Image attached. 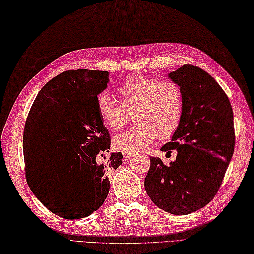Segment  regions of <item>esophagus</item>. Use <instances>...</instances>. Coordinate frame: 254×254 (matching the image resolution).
<instances>
[{
	"label": "esophagus",
	"mask_w": 254,
	"mask_h": 254,
	"mask_svg": "<svg viewBox=\"0 0 254 254\" xmlns=\"http://www.w3.org/2000/svg\"><path fill=\"white\" fill-rule=\"evenodd\" d=\"M133 154H134V152H133V151H124V152H123V156L125 157L126 160L130 159V157L132 156Z\"/></svg>",
	"instance_id": "1"
}]
</instances>
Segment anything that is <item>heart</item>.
<instances>
[{"label": "heart", "mask_w": 254, "mask_h": 254, "mask_svg": "<svg viewBox=\"0 0 254 254\" xmlns=\"http://www.w3.org/2000/svg\"><path fill=\"white\" fill-rule=\"evenodd\" d=\"M122 106L103 93L98 99L101 123L109 130H119L127 121V112L134 113L136 126L113 137L119 150H141L161 136L167 138L178 130L184 111L181 87L174 82L139 74L129 76L117 89Z\"/></svg>", "instance_id": "obj_1"}]
</instances>
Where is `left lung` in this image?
I'll return each mask as SVG.
<instances>
[{"mask_svg":"<svg viewBox=\"0 0 254 254\" xmlns=\"http://www.w3.org/2000/svg\"><path fill=\"white\" fill-rule=\"evenodd\" d=\"M168 76L183 91L184 111L161 150L178 154L168 166L150 157L144 185L160 209L185 215L206 206L221 186L234 150L233 111L222 87L203 69L184 65Z\"/></svg>","mask_w":254,"mask_h":254,"instance_id":"obj_1","label":"left lung"}]
</instances>
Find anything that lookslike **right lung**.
<instances>
[{
    "label": "right lung",
    "instance_id": "right-lung-1",
    "mask_svg": "<svg viewBox=\"0 0 254 254\" xmlns=\"http://www.w3.org/2000/svg\"><path fill=\"white\" fill-rule=\"evenodd\" d=\"M107 71H66L50 80L38 93L24 129V160L27 183L52 213L77 220L97 211L106 199L108 174L123 155L110 149V135L98 115V95L109 82ZM81 182L83 192L73 201L57 193L65 174Z\"/></svg>",
    "mask_w": 254,
    "mask_h": 254
}]
</instances>
